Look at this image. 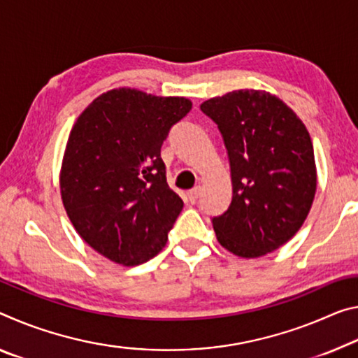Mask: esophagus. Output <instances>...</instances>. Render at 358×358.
<instances>
[{
    "mask_svg": "<svg viewBox=\"0 0 358 358\" xmlns=\"http://www.w3.org/2000/svg\"><path fill=\"white\" fill-rule=\"evenodd\" d=\"M199 196H201V186H196V188L188 191V199L191 203H194L197 199H199Z\"/></svg>",
    "mask_w": 358,
    "mask_h": 358,
    "instance_id": "1",
    "label": "esophagus"
}]
</instances>
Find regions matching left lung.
<instances>
[{
	"label": "left lung",
	"mask_w": 358,
	"mask_h": 358,
	"mask_svg": "<svg viewBox=\"0 0 358 358\" xmlns=\"http://www.w3.org/2000/svg\"><path fill=\"white\" fill-rule=\"evenodd\" d=\"M201 110L217 122L231 166V206L212 220L218 242L241 258L277 250L301 228L315 197L308 129L266 90H232Z\"/></svg>",
	"instance_id": "1"
}]
</instances>
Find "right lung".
<instances>
[{"label": "right lung", "mask_w": 358, "mask_h": 358, "mask_svg": "<svg viewBox=\"0 0 358 358\" xmlns=\"http://www.w3.org/2000/svg\"><path fill=\"white\" fill-rule=\"evenodd\" d=\"M192 108L186 97L119 87L76 119L60 169V194L81 239L113 263L137 266L166 247L183 208L169 188L161 146Z\"/></svg>", "instance_id": "right-lung-1"}]
</instances>
